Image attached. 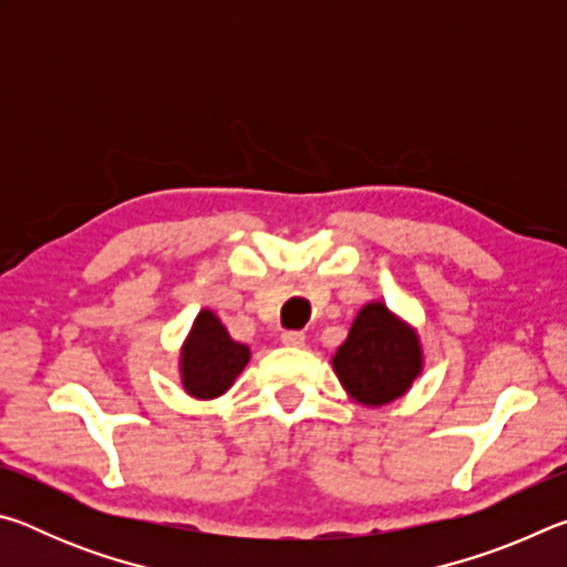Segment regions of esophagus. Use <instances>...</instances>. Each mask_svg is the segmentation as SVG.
<instances>
[{
  "instance_id": "obj_1",
  "label": "esophagus",
  "mask_w": 567,
  "mask_h": 567,
  "mask_svg": "<svg viewBox=\"0 0 567 567\" xmlns=\"http://www.w3.org/2000/svg\"><path fill=\"white\" fill-rule=\"evenodd\" d=\"M282 342L290 344V348H302V344H305V332H300V330H285L282 332Z\"/></svg>"
}]
</instances>
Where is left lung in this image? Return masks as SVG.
Listing matches in <instances>:
<instances>
[{
    "instance_id": "left-lung-1",
    "label": "left lung",
    "mask_w": 567,
    "mask_h": 567,
    "mask_svg": "<svg viewBox=\"0 0 567 567\" xmlns=\"http://www.w3.org/2000/svg\"><path fill=\"white\" fill-rule=\"evenodd\" d=\"M332 364L354 400L382 405L400 398L420 372L417 334L390 315L385 305L370 302L352 322Z\"/></svg>"
}]
</instances>
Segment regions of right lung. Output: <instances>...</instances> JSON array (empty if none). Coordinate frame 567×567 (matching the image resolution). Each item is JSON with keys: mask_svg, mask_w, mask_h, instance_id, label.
I'll use <instances>...</instances> for the list:
<instances>
[{"mask_svg": "<svg viewBox=\"0 0 567 567\" xmlns=\"http://www.w3.org/2000/svg\"><path fill=\"white\" fill-rule=\"evenodd\" d=\"M249 360L245 344L229 338L213 312H199L182 350V382L195 398H217L233 385Z\"/></svg>", "mask_w": 567, "mask_h": 567, "instance_id": "1", "label": "right lung"}]
</instances>
